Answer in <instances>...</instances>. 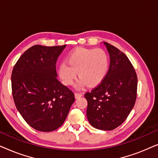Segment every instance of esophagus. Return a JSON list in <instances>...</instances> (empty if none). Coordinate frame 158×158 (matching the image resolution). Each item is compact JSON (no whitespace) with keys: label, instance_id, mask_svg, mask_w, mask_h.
<instances>
[{"label":"esophagus","instance_id":"obj_1","mask_svg":"<svg viewBox=\"0 0 158 158\" xmlns=\"http://www.w3.org/2000/svg\"><path fill=\"white\" fill-rule=\"evenodd\" d=\"M82 96H83V94H79V93H75V98H79Z\"/></svg>","mask_w":158,"mask_h":158}]
</instances>
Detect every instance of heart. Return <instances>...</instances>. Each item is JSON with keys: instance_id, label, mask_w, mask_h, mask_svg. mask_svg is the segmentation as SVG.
<instances>
[{"instance_id": "b5f03b06", "label": "heart", "mask_w": 158, "mask_h": 158, "mask_svg": "<svg viewBox=\"0 0 158 158\" xmlns=\"http://www.w3.org/2000/svg\"><path fill=\"white\" fill-rule=\"evenodd\" d=\"M67 63L58 67L57 73L64 85L73 84L77 76V88L86 85L96 87L106 76L109 68V59L105 51L101 49L77 48L67 57Z\"/></svg>"}]
</instances>
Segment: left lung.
I'll list each match as a JSON object with an SVG mask.
<instances>
[{"label":"left lung","instance_id":"obj_1","mask_svg":"<svg viewBox=\"0 0 158 158\" xmlns=\"http://www.w3.org/2000/svg\"><path fill=\"white\" fill-rule=\"evenodd\" d=\"M109 53L110 65L100 85L85 94L86 115L92 127L113 130L126 120L137 98V77L131 62L122 52L103 42Z\"/></svg>","mask_w":158,"mask_h":158}]
</instances>
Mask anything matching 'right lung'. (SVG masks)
<instances>
[{"label":"right lung","instance_id":"right-lung-1","mask_svg":"<svg viewBox=\"0 0 158 158\" xmlns=\"http://www.w3.org/2000/svg\"><path fill=\"white\" fill-rule=\"evenodd\" d=\"M66 45H34L21 56L11 74L15 105L36 130L52 131L63 124L75 101L72 90L58 81L56 62Z\"/></svg>","mask_w":158,"mask_h":158}]
</instances>
